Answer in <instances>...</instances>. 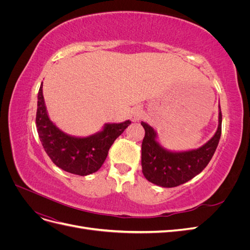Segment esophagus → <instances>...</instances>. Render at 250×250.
<instances>
[{"label": "esophagus", "mask_w": 250, "mask_h": 250, "mask_svg": "<svg viewBox=\"0 0 250 250\" xmlns=\"http://www.w3.org/2000/svg\"><path fill=\"white\" fill-rule=\"evenodd\" d=\"M142 116H143V112H142V110H141L140 108H137V109H134V110H133V112H132V116H131V119H132L133 121H139V120L142 118Z\"/></svg>", "instance_id": "esophagus-1"}]
</instances>
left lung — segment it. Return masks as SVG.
I'll list each match as a JSON object with an SVG mask.
<instances>
[{
	"instance_id": "left-lung-1",
	"label": "left lung",
	"mask_w": 250,
	"mask_h": 250,
	"mask_svg": "<svg viewBox=\"0 0 250 250\" xmlns=\"http://www.w3.org/2000/svg\"><path fill=\"white\" fill-rule=\"evenodd\" d=\"M220 108V105H219ZM142 143V171L150 183L164 188H174L191 180L199 174L213 157L221 137L222 113L219 111V125L215 135L202 147L185 152H170L155 140L156 133L147 123Z\"/></svg>"
}]
</instances>
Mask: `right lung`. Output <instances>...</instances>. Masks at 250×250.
Wrapping results in <instances>:
<instances>
[{
	"label": "right lung",
	"mask_w": 250,
	"mask_h": 250,
	"mask_svg": "<svg viewBox=\"0 0 250 250\" xmlns=\"http://www.w3.org/2000/svg\"><path fill=\"white\" fill-rule=\"evenodd\" d=\"M130 123V121H125L119 124H106L101 132L87 138L71 137L50 121L44 106L42 85L40 87L36 110L37 133L51 161L65 172L80 176L97 172L106 160L113 142Z\"/></svg>",
	"instance_id": "obj_1"
}]
</instances>
